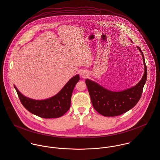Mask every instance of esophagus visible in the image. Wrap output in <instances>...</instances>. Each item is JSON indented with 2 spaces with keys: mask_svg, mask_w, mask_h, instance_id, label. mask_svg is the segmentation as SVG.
Returning <instances> with one entry per match:
<instances>
[{
  "mask_svg": "<svg viewBox=\"0 0 160 160\" xmlns=\"http://www.w3.org/2000/svg\"><path fill=\"white\" fill-rule=\"evenodd\" d=\"M88 73L84 70L81 71V72H80V76L83 78H85L86 76H88Z\"/></svg>",
  "mask_w": 160,
  "mask_h": 160,
  "instance_id": "esophagus-1",
  "label": "esophagus"
}]
</instances>
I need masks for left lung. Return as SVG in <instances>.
<instances>
[{
	"instance_id": "obj_1",
	"label": "left lung",
	"mask_w": 160,
	"mask_h": 160,
	"mask_svg": "<svg viewBox=\"0 0 160 160\" xmlns=\"http://www.w3.org/2000/svg\"><path fill=\"white\" fill-rule=\"evenodd\" d=\"M132 42V41L130 39ZM140 52L144 65V73L137 84L121 91H113L102 86L98 83L86 79V84L94 109L105 116H116L132 109L140 100L143 86L147 81V69L143 52Z\"/></svg>"
}]
</instances>
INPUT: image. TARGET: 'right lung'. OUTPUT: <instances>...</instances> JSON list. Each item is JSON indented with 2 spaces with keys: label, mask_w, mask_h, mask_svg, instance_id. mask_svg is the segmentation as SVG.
<instances>
[{
  "label": "right lung",
  "mask_w": 160,
  "mask_h": 160,
  "mask_svg": "<svg viewBox=\"0 0 160 160\" xmlns=\"http://www.w3.org/2000/svg\"><path fill=\"white\" fill-rule=\"evenodd\" d=\"M79 79V75H75L58 93L44 100H34L27 97L15 85L14 88L23 107L30 113L43 118H56L62 116L68 111L72 93Z\"/></svg>",
  "instance_id": "add662e5"
}]
</instances>
